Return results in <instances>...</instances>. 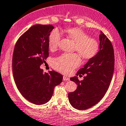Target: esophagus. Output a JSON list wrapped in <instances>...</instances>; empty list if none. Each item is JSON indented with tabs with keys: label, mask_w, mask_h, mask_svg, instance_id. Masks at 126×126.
Returning a JSON list of instances; mask_svg holds the SVG:
<instances>
[{
	"label": "esophagus",
	"mask_w": 126,
	"mask_h": 126,
	"mask_svg": "<svg viewBox=\"0 0 126 126\" xmlns=\"http://www.w3.org/2000/svg\"><path fill=\"white\" fill-rule=\"evenodd\" d=\"M63 80H66H66H69V77H68L67 76H63Z\"/></svg>",
	"instance_id": "esophagus-1"
}]
</instances>
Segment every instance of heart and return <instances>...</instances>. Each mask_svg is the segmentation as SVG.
Returning <instances> with one entry per match:
<instances>
[{
  "instance_id": "obj_1",
  "label": "heart",
  "mask_w": 126,
  "mask_h": 126,
  "mask_svg": "<svg viewBox=\"0 0 126 126\" xmlns=\"http://www.w3.org/2000/svg\"><path fill=\"white\" fill-rule=\"evenodd\" d=\"M68 37L75 44L74 50L78 51L84 59H90L94 57L99 50V44L79 28H71L66 31ZM62 34L58 29H54L48 36V47L53 50L59 45ZM80 64V58L76 53L63 54L53 60L55 69L63 73H70Z\"/></svg>"
}]
</instances>
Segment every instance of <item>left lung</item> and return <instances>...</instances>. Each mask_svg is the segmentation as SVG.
Returning a JSON list of instances; mask_svg holds the SVG:
<instances>
[{"mask_svg": "<svg viewBox=\"0 0 126 126\" xmlns=\"http://www.w3.org/2000/svg\"><path fill=\"white\" fill-rule=\"evenodd\" d=\"M99 50L95 56L79 69L76 75L86 74L82 80L77 76L71 78L78 85L76 90L68 94L69 103L76 109L86 110L101 100L110 86L114 69L113 46L101 31L99 35Z\"/></svg>", "mask_w": 126, "mask_h": 126, "instance_id": "1", "label": "left lung"}]
</instances>
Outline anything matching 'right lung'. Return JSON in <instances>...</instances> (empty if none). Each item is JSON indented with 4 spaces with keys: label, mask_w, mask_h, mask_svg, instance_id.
<instances>
[{
    "label": "right lung",
    "mask_w": 126,
    "mask_h": 126,
    "mask_svg": "<svg viewBox=\"0 0 126 126\" xmlns=\"http://www.w3.org/2000/svg\"><path fill=\"white\" fill-rule=\"evenodd\" d=\"M52 25L36 24L20 36L15 46L12 69L15 82L22 95L36 105L51 99L53 89L63 80L54 71L43 73L40 68L48 57V36Z\"/></svg>",
    "instance_id": "1"
}]
</instances>
